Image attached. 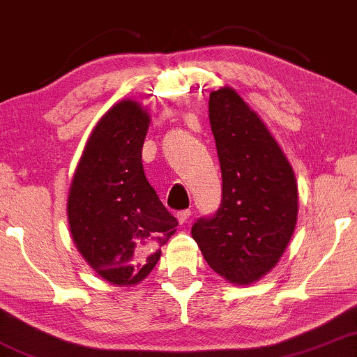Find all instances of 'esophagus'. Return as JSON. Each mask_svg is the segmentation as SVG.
Listing matches in <instances>:
<instances>
[{
  "instance_id": "34e87169",
  "label": "esophagus",
  "mask_w": 357,
  "mask_h": 357,
  "mask_svg": "<svg viewBox=\"0 0 357 357\" xmlns=\"http://www.w3.org/2000/svg\"><path fill=\"white\" fill-rule=\"evenodd\" d=\"M176 218H178L179 224H184V222H188V219L191 218V211H189V209L178 211V212H176Z\"/></svg>"
}]
</instances>
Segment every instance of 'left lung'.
Listing matches in <instances>:
<instances>
[{
    "mask_svg": "<svg viewBox=\"0 0 357 357\" xmlns=\"http://www.w3.org/2000/svg\"><path fill=\"white\" fill-rule=\"evenodd\" d=\"M209 121L222 173V201L191 234L209 267L247 285L285 252L298 215V186L272 133L236 90L209 96Z\"/></svg>",
    "mask_w": 357,
    "mask_h": 357,
    "instance_id": "8db88e82",
    "label": "left lung"
}]
</instances>
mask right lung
I'll return each mask as SVG.
<instances>
[{
	"label": "right lung",
	"instance_id": "obj_1",
	"mask_svg": "<svg viewBox=\"0 0 357 357\" xmlns=\"http://www.w3.org/2000/svg\"><path fill=\"white\" fill-rule=\"evenodd\" d=\"M150 115L135 100L115 103L89 137L72 178L67 219L87 264L114 285L142 282L178 220L148 183L142 148Z\"/></svg>",
	"mask_w": 357,
	"mask_h": 357
}]
</instances>
